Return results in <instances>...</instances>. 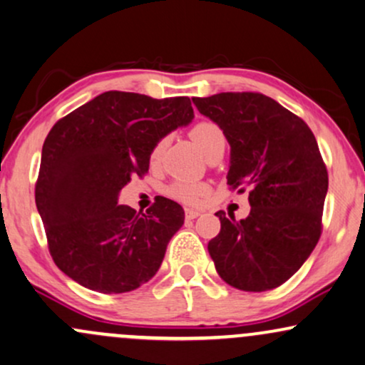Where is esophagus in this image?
I'll use <instances>...</instances> for the list:
<instances>
[{"mask_svg": "<svg viewBox=\"0 0 365 365\" xmlns=\"http://www.w3.org/2000/svg\"><path fill=\"white\" fill-rule=\"evenodd\" d=\"M200 215H201L200 210H196V208H186V218L192 220V218L200 217Z\"/></svg>", "mask_w": 365, "mask_h": 365, "instance_id": "esophagus-1", "label": "esophagus"}]
</instances>
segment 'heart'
<instances>
[{
    "label": "heart",
    "instance_id": "b5f03b06",
    "mask_svg": "<svg viewBox=\"0 0 365 365\" xmlns=\"http://www.w3.org/2000/svg\"><path fill=\"white\" fill-rule=\"evenodd\" d=\"M191 138L206 155L215 143L223 140V132L218 125L213 123V121H200V123H196L195 127L191 128ZM162 148H164V142L157 143L154 150H152V159H159L162 154ZM206 192H208V186L203 182H175L169 190L170 196L179 201H184V203H196V201L201 200Z\"/></svg>",
    "mask_w": 365,
    "mask_h": 365
}]
</instances>
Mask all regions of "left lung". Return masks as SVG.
<instances>
[{
    "label": "left lung",
    "mask_w": 365,
    "mask_h": 365,
    "mask_svg": "<svg viewBox=\"0 0 365 365\" xmlns=\"http://www.w3.org/2000/svg\"><path fill=\"white\" fill-rule=\"evenodd\" d=\"M192 103L230 143L228 184L249 190V217L215 213L222 228L208 252L217 272L237 289H274L307 262L322 233L328 174L317 138L264 94L220 93Z\"/></svg>",
    "instance_id": "8db88e82"
}]
</instances>
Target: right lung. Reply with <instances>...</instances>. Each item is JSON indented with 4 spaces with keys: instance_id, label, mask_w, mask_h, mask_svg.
<instances>
[{
    "instance_id": "obj_1",
    "label": "right lung",
    "mask_w": 365,
    "mask_h": 365,
    "mask_svg": "<svg viewBox=\"0 0 365 365\" xmlns=\"http://www.w3.org/2000/svg\"><path fill=\"white\" fill-rule=\"evenodd\" d=\"M195 118L190 98L106 91L53 125L42 147L35 203L53 262L88 289L120 294L159 271L184 210L157 197L147 213L120 205L154 147Z\"/></svg>"
}]
</instances>
